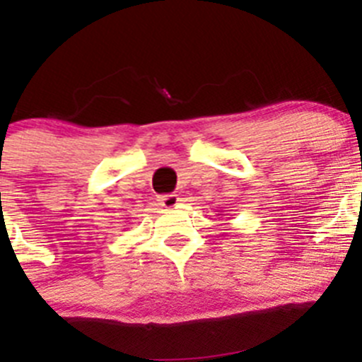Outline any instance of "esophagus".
Returning a JSON list of instances; mask_svg holds the SVG:
<instances>
[{"mask_svg":"<svg viewBox=\"0 0 362 362\" xmlns=\"http://www.w3.org/2000/svg\"><path fill=\"white\" fill-rule=\"evenodd\" d=\"M158 202L165 211H170V209H177L180 205V197L178 194H164V197H158Z\"/></svg>","mask_w":362,"mask_h":362,"instance_id":"1","label":"esophagus"}]
</instances>
